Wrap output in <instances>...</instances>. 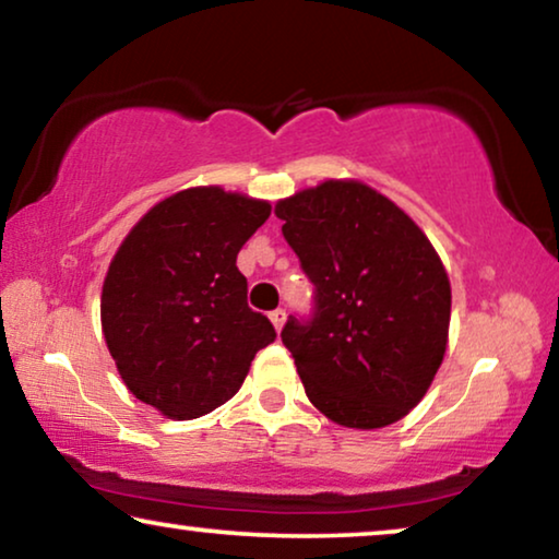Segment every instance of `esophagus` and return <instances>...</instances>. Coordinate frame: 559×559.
<instances>
[{"label": "esophagus", "instance_id": "esophagus-1", "mask_svg": "<svg viewBox=\"0 0 559 559\" xmlns=\"http://www.w3.org/2000/svg\"><path fill=\"white\" fill-rule=\"evenodd\" d=\"M269 317H271V321H273V326H276L278 332H281L283 324H286V311H283V309H276V311H271Z\"/></svg>", "mask_w": 559, "mask_h": 559}]
</instances>
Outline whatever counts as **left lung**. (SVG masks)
<instances>
[{
	"label": "left lung",
	"mask_w": 559,
	"mask_h": 559,
	"mask_svg": "<svg viewBox=\"0 0 559 559\" xmlns=\"http://www.w3.org/2000/svg\"><path fill=\"white\" fill-rule=\"evenodd\" d=\"M283 238L317 286L311 321L281 340L306 397L336 426L405 418L445 355L451 281L413 217L357 179H326L276 202Z\"/></svg>",
	"instance_id": "8db88e82"
}]
</instances>
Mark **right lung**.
Here are the masks:
<instances>
[{
  "label": "right lung",
  "mask_w": 559,
  "mask_h": 559,
  "mask_svg": "<svg viewBox=\"0 0 559 559\" xmlns=\"http://www.w3.org/2000/svg\"><path fill=\"white\" fill-rule=\"evenodd\" d=\"M271 215L265 200L190 187L156 202L116 250L100 326L133 397L171 420L227 403L276 329L248 306L238 253Z\"/></svg>",
  "instance_id": "obj_1"
}]
</instances>
